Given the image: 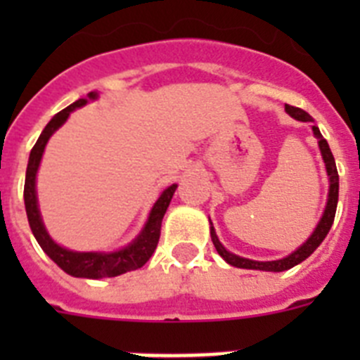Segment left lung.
Listing matches in <instances>:
<instances>
[{
	"instance_id": "1",
	"label": "left lung",
	"mask_w": 360,
	"mask_h": 360,
	"mask_svg": "<svg viewBox=\"0 0 360 360\" xmlns=\"http://www.w3.org/2000/svg\"><path fill=\"white\" fill-rule=\"evenodd\" d=\"M287 113L290 117H294L295 120H301V122H314L311 117L308 115L307 111L301 110V108H294V106H285ZM311 131L314 135L317 136V141H319V149L321 155H323L324 165H326V173H328L330 178V191H328V202H326V207H324L323 218L317 224L316 231L311 232V236L304 241L297 250H294L292 254H288L287 257H283V259H276V262H254V259H247V257H240L236 254L229 252L225 249L224 245L219 243L218 236H216L214 227L211 224V240L214 243L216 250L221 257H224L225 262L232 266H238V269H250V270H266V272H283V270H288L292 266L299 265L301 262H304L308 256H310L314 250L323 243V240L326 238V234L330 232V227L333 224V218H335V211H337V200H339V174H337V167H335V158H333L332 151H330L328 142L324 141L323 135H321L319 128L317 126H311Z\"/></svg>"
}]
</instances>
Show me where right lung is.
Segmentation results:
<instances>
[{
    "mask_svg": "<svg viewBox=\"0 0 360 360\" xmlns=\"http://www.w3.org/2000/svg\"><path fill=\"white\" fill-rule=\"evenodd\" d=\"M88 98H97L95 91L88 94ZM88 98H79L68 108L59 111L43 129V133L37 139L36 146L32 148L30 158H28L27 165V176H25V209H27L28 224H30L32 232L36 236L37 243L41 245V249L49 254V257L53 263L61 266L66 274L73 276V278H88V279H101V278H115V276L126 274L131 270L141 269L148 263L151 254L157 249L158 240H160V227L162 218H164L165 211L169 207V202L173 198L174 191H176V184L169 186L160 195V198L155 202L149 218L146 221L144 229L128 247L117 250V252H75V250H68L61 245H57L56 241L50 238L41 219L39 207H37V195H36V174L39 169L41 157H43L44 146L49 142L50 136L53 135L56 129H59L66 119L70 117L75 108H81L88 103Z\"/></svg>",
    "mask_w": 360,
    "mask_h": 360,
    "instance_id": "obj_1",
    "label": "right lung"
}]
</instances>
